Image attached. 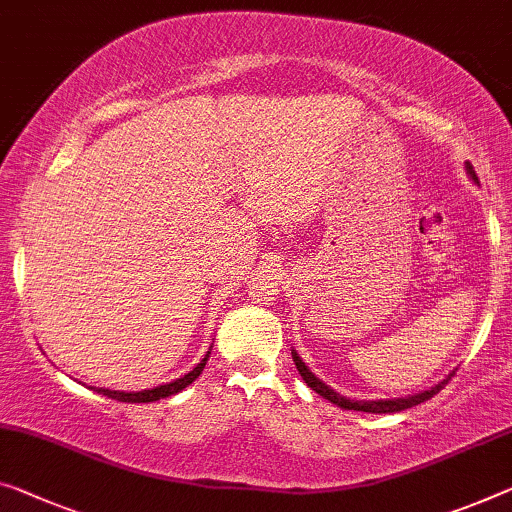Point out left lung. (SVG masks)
<instances>
[{
    "instance_id": "obj_1",
    "label": "left lung",
    "mask_w": 512,
    "mask_h": 512,
    "mask_svg": "<svg viewBox=\"0 0 512 512\" xmlns=\"http://www.w3.org/2000/svg\"><path fill=\"white\" fill-rule=\"evenodd\" d=\"M465 171H467V176H469L471 180H474V183H478L476 171H474V167H471L469 162H465ZM293 361H295L297 371H300V375H302V380H304L306 384H309V387H311L313 391L320 393L322 398H327L329 403L338 405V407H341V410H355V412H368V414L403 412V410H410V407H414V405L426 403V400H430L432 396H435V393H439V391L444 389V384H446L448 380H451V375L455 373V371L448 373L442 382L435 384V387H430V389H426V391H419V393H412V396H403V398H380V400H350V398L341 396V393H338V391H334L332 387H327V384L322 382V380H318V377L309 371V366L304 364L302 357L297 355L295 350H293Z\"/></svg>"
}]
</instances>
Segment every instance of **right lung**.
Segmentation results:
<instances>
[{
	"instance_id": "add662e5",
	"label": "right lung",
	"mask_w": 512,
	"mask_h": 512,
	"mask_svg": "<svg viewBox=\"0 0 512 512\" xmlns=\"http://www.w3.org/2000/svg\"><path fill=\"white\" fill-rule=\"evenodd\" d=\"M210 348H212V345H210ZM208 357H210V350L206 352V357H203L199 364L192 368L190 373H185L183 377H178V380L169 382V384H160V387H153V389H144V391H116V389H105V387H91V389L102 393V396H107V398L121 400V403H153V400L169 398V396H174V393L183 391L185 387H190L196 377L201 375L203 368H206Z\"/></svg>"
}]
</instances>
